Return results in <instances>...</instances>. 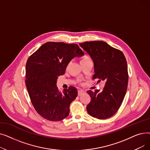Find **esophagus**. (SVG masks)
Listing matches in <instances>:
<instances>
[{"instance_id": "esophagus-1", "label": "esophagus", "mask_w": 150, "mask_h": 150, "mask_svg": "<svg viewBox=\"0 0 150 150\" xmlns=\"http://www.w3.org/2000/svg\"><path fill=\"white\" fill-rule=\"evenodd\" d=\"M84 93V91L83 90H79V91H78V96H80L82 95V94Z\"/></svg>"}]
</instances>
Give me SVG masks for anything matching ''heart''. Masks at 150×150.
Instances as JSON below:
<instances>
[{
  "label": "heart",
  "instance_id": "1",
  "mask_svg": "<svg viewBox=\"0 0 150 150\" xmlns=\"http://www.w3.org/2000/svg\"><path fill=\"white\" fill-rule=\"evenodd\" d=\"M89 59H91L88 57H87V56H85L82 59H81V62H83V61H88V60H89Z\"/></svg>",
  "mask_w": 150,
  "mask_h": 150
}]
</instances>
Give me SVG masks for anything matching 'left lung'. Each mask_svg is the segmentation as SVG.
<instances>
[{
	"label": "left lung",
	"instance_id": "left-lung-1",
	"mask_svg": "<svg viewBox=\"0 0 150 150\" xmlns=\"http://www.w3.org/2000/svg\"><path fill=\"white\" fill-rule=\"evenodd\" d=\"M80 45L87 52L94 62L92 80L105 81L103 91H88L91 100L86 106L90 115L106 119L114 115L122 105L127 90L128 72L125 55L103 41H86Z\"/></svg>",
	"mask_w": 150,
	"mask_h": 150
}]
</instances>
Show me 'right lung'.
Returning <instances> with one entry per match:
<instances>
[{
  "mask_svg": "<svg viewBox=\"0 0 150 150\" xmlns=\"http://www.w3.org/2000/svg\"><path fill=\"white\" fill-rule=\"evenodd\" d=\"M83 54L76 44L47 42L28 58L25 85L34 108L45 119L57 122L69 115L77 89L70 86L61 92L56 86L57 80L64 74L71 59Z\"/></svg>",
  "mask_w": 150,
  "mask_h": 150,
  "instance_id": "obj_1",
  "label": "right lung"
}]
</instances>
